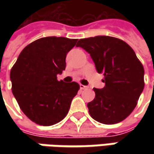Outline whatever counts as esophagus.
Masks as SVG:
<instances>
[{
  "mask_svg": "<svg viewBox=\"0 0 154 154\" xmlns=\"http://www.w3.org/2000/svg\"><path fill=\"white\" fill-rule=\"evenodd\" d=\"M80 89H81V90H86V89H87V88H88V86H83V85H81V84H80Z\"/></svg>",
  "mask_w": 154,
  "mask_h": 154,
  "instance_id": "esophagus-1",
  "label": "esophagus"
}]
</instances>
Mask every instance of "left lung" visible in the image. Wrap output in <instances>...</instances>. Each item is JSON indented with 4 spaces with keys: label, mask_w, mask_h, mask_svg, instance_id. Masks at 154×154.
<instances>
[{
    "label": "left lung",
    "mask_w": 154,
    "mask_h": 154,
    "mask_svg": "<svg viewBox=\"0 0 154 154\" xmlns=\"http://www.w3.org/2000/svg\"><path fill=\"white\" fill-rule=\"evenodd\" d=\"M76 46L90 54L98 73L104 76V87L93 88L95 98L87 103L90 116L103 124L123 121L135 108L145 85L144 68L133 49L109 36L80 39Z\"/></svg>",
    "instance_id": "8db88e82"
}]
</instances>
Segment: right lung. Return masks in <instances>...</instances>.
<instances>
[{"instance_id": "obj_1", "label": "right lung", "mask_w": 154, "mask_h": 154, "mask_svg": "<svg viewBox=\"0 0 154 154\" xmlns=\"http://www.w3.org/2000/svg\"><path fill=\"white\" fill-rule=\"evenodd\" d=\"M78 39L47 37L28 45L10 72L12 92L27 117L35 123L51 126L68 114L80 89L76 82L57 80L66 68V56Z\"/></svg>"}]
</instances>
